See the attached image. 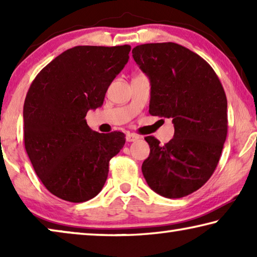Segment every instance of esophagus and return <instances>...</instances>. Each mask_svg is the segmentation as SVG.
Returning <instances> with one entry per match:
<instances>
[{
  "label": "esophagus",
  "instance_id": "esophagus-1",
  "mask_svg": "<svg viewBox=\"0 0 257 257\" xmlns=\"http://www.w3.org/2000/svg\"><path fill=\"white\" fill-rule=\"evenodd\" d=\"M125 139H127V142H136L137 139H139V136L136 134L128 133L127 135H125Z\"/></svg>",
  "mask_w": 257,
  "mask_h": 257
}]
</instances>
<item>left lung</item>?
<instances>
[{"mask_svg":"<svg viewBox=\"0 0 257 257\" xmlns=\"http://www.w3.org/2000/svg\"><path fill=\"white\" fill-rule=\"evenodd\" d=\"M133 56L151 80L150 113L171 118L175 125V136L164 145L145 137L151 152L143 175L161 196L185 197L201 188L219 163L228 133L224 89L205 60L176 43L138 45Z\"/></svg>","mask_w":257,"mask_h":257,"instance_id":"left-lung-1","label":"left lung"}]
</instances>
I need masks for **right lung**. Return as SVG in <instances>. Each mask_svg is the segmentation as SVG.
<instances>
[{"instance_id":"add662e5","label":"right lung","mask_w":257,"mask_h":257,"mask_svg":"<svg viewBox=\"0 0 257 257\" xmlns=\"http://www.w3.org/2000/svg\"><path fill=\"white\" fill-rule=\"evenodd\" d=\"M130 45L76 46L38 73L24 104L25 149L51 194L71 203L102 190L108 162L122 149L123 133L93 132L85 116L128 62Z\"/></svg>"}]
</instances>
